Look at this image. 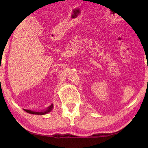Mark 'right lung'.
Here are the masks:
<instances>
[{"label": "right lung", "mask_w": 148, "mask_h": 148, "mask_svg": "<svg viewBox=\"0 0 148 148\" xmlns=\"http://www.w3.org/2000/svg\"><path fill=\"white\" fill-rule=\"evenodd\" d=\"M53 104H51V106L48 107V108H47L46 110H45L44 112H33V111H31V110H25V111L27 112V113H29V114H37V115H44V114H46L47 113H48L53 108Z\"/></svg>", "instance_id": "1"}]
</instances>
